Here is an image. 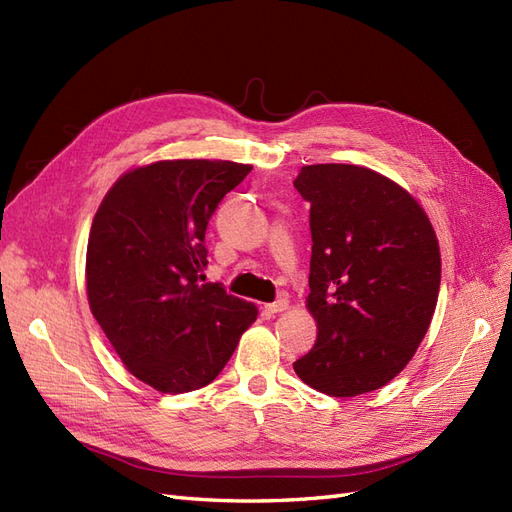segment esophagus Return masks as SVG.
<instances>
[{
  "mask_svg": "<svg viewBox=\"0 0 512 512\" xmlns=\"http://www.w3.org/2000/svg\"><path fill=\"white\" fill-rule=\"evenodd\" d=\"M286 307H288V299H284V297H282V299H277L275 303H269V305H265V312L273 316V314H280V312H284Z\"/></svg>",
  "mask_w": 512,
  "mask_h": 512,
  "instance_id": "34e87169",
  "label": "esophagus"
}]
</instances>
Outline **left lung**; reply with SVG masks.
<instances>
[{"instance_id": "left-lung-1", "label": "left lung", "mask_w": 512, "mask_h": 512, "mask_svg": "<svg viewBox=\"0 0 512 512\" xmlns=\"http://www.w3.org/2000/svg\"><path fill=\"white\" fill-rule=\"evenodd\" d=\"M309 205L307 307L318 339L292 367L331 397L376 391L408 365L440 292V247L421 205L354 164L303 166Z\"/></svg>"}]
</instances>
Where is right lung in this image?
I'll return each mask as SVG.
<instances>
[{"label": "right lung", "mask_w": 512, "mask_h": 512, "mask_svg": "<svg viewBox=\"0 0 512 512\" xmlns=\"http://www.w3.org/2000/svg\"><path fill=\"white\" fill-rule=\"evenodd\" d=\"M250 170L226 160L136 168L108 190L91 224V314L130 374L156 391L215 380L258 316L222 284H203L207 224Z\"/></svg>", "instance_id": "right-lung-1"}]
</instances>
